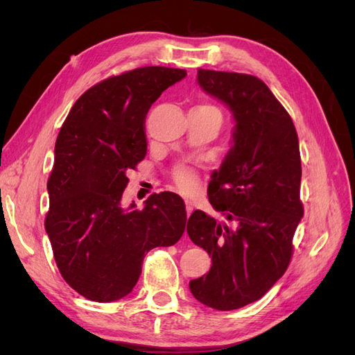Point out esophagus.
Here are the masks:
<instances>
[{
  "mask_svg": "<svg viewBox=\"0 0 355 355\" xmlns=\"http://www.w3.org/2000/svg\"><path fill=\"white\" fill-rule=\"evenodd\" d=\"M185 206H187V214L188 216H191L192 210H194V204H192L191 200H185Z\"/></svg>",
  "mask_w": 355,
  "mask_h": 355,
  "instance_id": "1",
  "label": "esophagus"
}]
</instances>
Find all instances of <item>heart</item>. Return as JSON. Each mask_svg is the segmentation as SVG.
<instances>
[{
    "instance_id": "obj_1",
    "label": "heart",
    "mask_w": 355,
    "mask_h": 355,
    "mask_svg": "<svg viewBox=\"0 0 355 355\" xmlns=\"http://www.w3.org/2000/svg\"><path fill=\"white\" fill-rule=\"evenodd\" d=\"M204 108H214L211 105H204ZM216 110V108H214ZM175 182L176 185L184 191V192H191L194 191L197 187V178L188 168H179L175 171Z\"/></svg>"
}]
</instances>
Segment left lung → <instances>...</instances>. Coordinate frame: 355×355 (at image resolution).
<instances>
[{"label":"left lung","instance_id":"left-lung-1","mask_svg":"<svg viewBox=\"0 0 355 355\" xmlns=\"http://www.w3.org/2000/svg\"><path fill=\"white\" fill-rule=\"evenodd\" d=\"M197 83L231 111L234 128L207 191L225 220L196 210L187 223L192 243L211 257L189 290L201 304L231 311L261 299L287 270L304 216L299 142L292 118L259 78L198 69Z\"/></svg>","mask_w":355,"mask_h":355}]
</instances>
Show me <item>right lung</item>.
Masks as SVG:
<instances>
[{
	"label": "right lung",
	"mask_w": 355,
	"mask_h": 355,
	"mask_svg": "<svg viewBox=\"0 0 355 355\" xmlns=\"http://www.w3.org/2000/svg\"><path fill=\"white\" fill-rule=\"evenodd\" d=\"M185 77V69L146 67L103 80L60 127L46 232L63 280L93 302L127 296L145 254L176 244L185 231V202L175 192L151 196L142 210L121 204L127 171L146 155L149 108Z\"/></svg>",
	"instance_id": "obj_1"
}]
</instances>
